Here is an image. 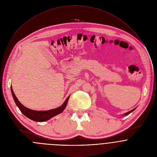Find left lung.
I'll return each instance as SVG.
<instances>
[{
    "instance_id": "1",
    "label": "left lung",
    "mask_w": 157,
    "mask_h": 157,
    "mask_svg": "<svg viewBox=\"0 0 157 157\" xmlns=\"http://www.w3.org/2000/svg\"><path fill=\"white\" fill-rule=\"evenodd\" d=\"M135 109H136V108H134V109H132V110H131V111H129V112H126V113H124V115H126V116H127V115H129V113H131V112H133V111H134V110H135Z\"/></svg>"
}]
</instances>
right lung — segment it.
Here are the masks:
<instances>
[{
	"label": "right lung",
	"instance_id": "obj_1",
	"mask_svg": "<svg viewBox=\"0 0 157 157\" xmlns=\"http://www.w3.org/2000/svg\"><path fill=\"white\" fill-rule=\"evenodd\" d=\"M11 93H12V95L14 98V100L21 112L28 118L37 122L46 121L49 120L50 118H52L53 117L63 112L67 107V101L70 96L69 95L67 97L65 102L60 107H58L56 109H50L48 111H36V110L30 109L23 105L18 100L17 98L15 95L14 91L12 88V86H11Z\"/></svg>",
	"mask_w": 157,
	"mask_h": 157
}]
</instances>
